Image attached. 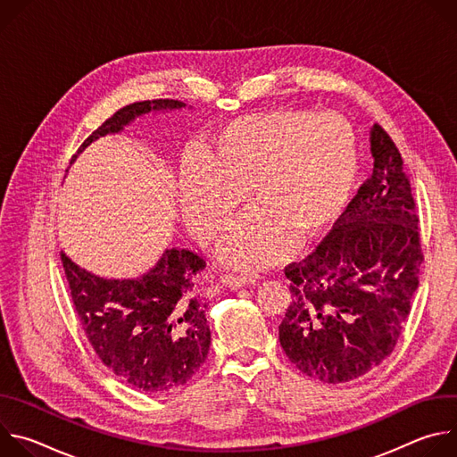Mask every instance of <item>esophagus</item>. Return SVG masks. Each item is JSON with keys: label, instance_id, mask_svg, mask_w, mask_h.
Instances as JSON below:
<instances>
[{"label": "esophagus", "instance_id": "obj_1", "mask_svg": "<svg viewBox=\"0 0 457 457\" xmlns=\"http://www.w3.org/2000/svg\"><path fill=\"white\" fill-rule=\"evenodd\" d=\"M256 282V277L253 275H224L220 278V284L224 287H231V289H237V287H244V286H251Z\"/></svg>", "mask_w": 457, "mask_h": 457}]
</instances>
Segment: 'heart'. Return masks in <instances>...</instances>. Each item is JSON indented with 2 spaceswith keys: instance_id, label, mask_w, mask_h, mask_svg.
<instances>
[{
  "instance_id": "b5f03b06",
  "label": "heart",
  "mask_w": 457,
  "mask_h": 457,
  "mask_svg": "<svg viewBox=\"0 0 457 457\" xmlns=\"http://www.w3.org/2000/svg\"><path fill=\"white\" fill-rule=\"evenodd\" d=\"M358 177V141L337 113L275 110L228 122L201 162L179 179L186 224L213 242L247 203L258 208L219 244L226 264L258 270L282 260L295 233L311 238L345 210Z\"/></svg>"
}]
</instances>
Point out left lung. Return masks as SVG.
Here are the masks:
<instances>
[{"mask_svg": "<svg viewBox=\"0 0 457 457\" xmlns=\"http://www.w3.org/2000/svg\"><path fill=\"white\" fill-rule=\"evenodd\" d=\"M372 175L302 262L286 266L291 303L278 328L291 363L323 383H345L395 351L423 262L420 217L403 159L370 129Z\"/></svg>", "mask_w": 457, "mask_h": 457, "instance_id": "1", "label": "left lung"}]
</instances>
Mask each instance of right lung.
Returning <instances> with one entry per match:
<instances>
[{
  "mask_svg": "<svg viewBox=\"0 0 457 457\" xmlns=\"http://www.w3.org/2000/svg\"><path fill=\"white\" fill-rule=\"evenodd\" d=\"M175 99L128 104L106 119L79 146L117 134L152 110L182 108ZM72 157L71 164L76 161ZM74 309L99 360L143 393H170L187 383L208 358V300L197 293L206 260L187 249H166L155 268L134 280L96 277L61 253Z\"/></svg>",
  "mask_w": 457,
  "mask_h": 457,
  "instance_id": "add662e5",
  "label": "right lung"
}]
</instances>
